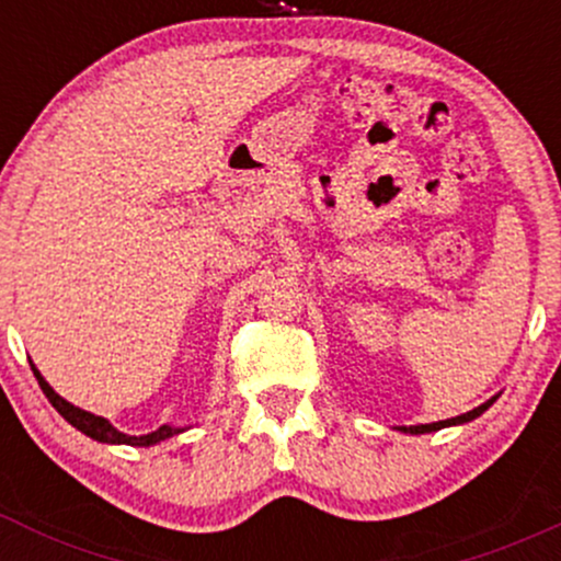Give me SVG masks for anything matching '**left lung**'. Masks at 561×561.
Masks as SVG:
<instances>
[{
	"label": "left lung",
	"mask_w": 561,
	"mask_h": 561,
	"mask_svg": "<svg viewBox=\"0 0 561 561\" xmlns=\"http://www.w3.org/2000/svg\"><path fill=\"white\" fill-rule=\"evenodd\" d=\"M495 398H499V396H493L491 401H485L482 405H478V409L467 411V414H461V416H450V420L433 422V424H411V427H396V430H401V433H409V435H424V433H437V430H443V427H456V424H467V422L478 420L480 414H485V411L495 403Z\"/></svg>",
	"instance_id": "left-lung-1"
}]
</instances>
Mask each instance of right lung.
<instances>
[{
	"instance_id": "right-lung-1",
	"label": "right lung",
	"mask_w": 561,
	"mask_h": 561,
	"mask_svg": "<svg viewBox=\"0 0 561 561\" xmlns=\"http://www.w3.org/2000/svg\"><path fill=\"white\" fill-rule=\"evenodd\" d=\"M31 369H34V375L38 379V388L44 390V396H47L49 403L55 405L57 414H60L68 424H73L76 430H81L83 435L92 437V440H96V443H107V446L147 448V446H158V443L169 440V437L190 430V427H173V424H163V427H158L156 433H150V435H126V433H121V430H115L113 424L105 420V416H96V414H92V411H83V409H79V405L68 403L62 396H57V392L53 390V385H49L47 379L42 377V371L36 369V364H31Z\"/></svg>"
}]
</instances>
